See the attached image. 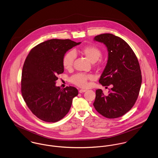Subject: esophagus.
<instances>
[{
    "label": "esophagus",
    "mask_w": 158,
    "mask_h": 158,
    "mask_svg": "<svg viewBox=\"0 0 158 158\" xmlns=\"http://www.w3.org/2000/svg\"><path fill=\"white\" fill-rule=\"evenodd\" d=\"M79 93H84V92H86V90H85V89H81V90H79Z\"/></svg>",
    "instance_id": "obj_1"
}]
</instances>
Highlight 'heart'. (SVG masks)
I'll list each match as a JSON object with an SVG mask.
<instances>
[{
    "label": "heart",
    "instance_id": "1",
    "mask_svg": "<svg viewBox=\"0 0 158 158\" xmlns=\"http://www.w3.org/2000/svg\"><path fill=\"white\" fill-rule=\"evenodd\" d=\"M81 52L93 63L96 62L102 55L101 50L95 45L85 46L81 49ZM75 57L76 54L74 51H69L63 56L62 64L65 69L70 70L72 68ZM93 78L94 77L92 74L77 73L72 76L69 80L71 83L78 87H86L88 85V81Z\"/></svg>",
    "mask_w": 158,
    "mask_h": 158
}]
</instances>
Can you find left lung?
<instances>
[{
	"instance_id": "8db88e82",
	"label": "left lung",
	"mask_w": 158,
	"mask_h": 158,
	"mask_svg": "<svg viewBox=\"0 0 158 158\" xmlns=\"http://www.w3.org/2000/svg\"><path fill=\"white\" fill-rule=\"evenodd\" d=\"M94 40L103 43L108 51L107 63L99 82L112 88L107 96L102 90H96L94 106L102 116L118 118L131 109L138 98L142 84L139 63L131 48L122 38L104 33L96 36Z\"/></svg>"
}]
</instances>
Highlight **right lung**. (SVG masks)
<instances>
[{
	"label": "right lung",
	"mask_w": 158,
	"mask_h": 158,
	"mask_svg": "<svg viewBox=\"0 0 158 158\" xmlns=\"http://www.w3.org/2000/svg\"><path fill=\"white\" fill-rule=\"evenodd\" d=\"M69 39H52L32 48L23 68L21 94L27 107L40 120L57 122L68 114L73 99L78 95L76 88L62 90L56 86L57 75L63 73V56L80 44Z\"/></svg>",
	"instance_id": "1"
}]
</instances>
